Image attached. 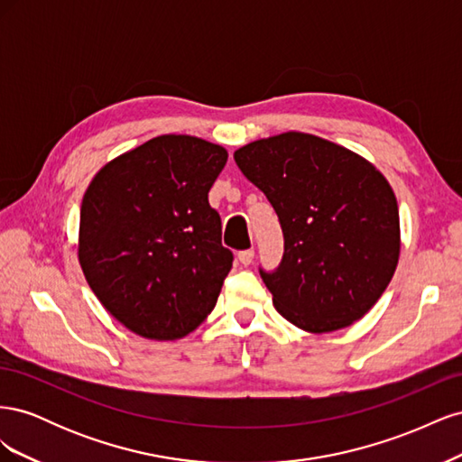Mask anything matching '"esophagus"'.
Returning <instances> with one entry per match:
<instances>
[{
	"label": "esophagus",
	"mask_w": 462,
	"mask_h": 462,
	"mask_svg": "<svg viewBox=\"0 0 462 462\" xmlns=\"http://www.w3.org/2000/svg\"><path fill=\"white\" fill-rule=\"evenodd\" d=\"M239 262L243 263V265H248V263H253V260H254V250L253 248H246V250H241L239 253Z\"/></svg>",
	"instance_id": "1"
}]
</instances>
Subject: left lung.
I'll return each mask as SVG.
<instances>
[{"label": "left lung", "mask_w": 462, "mask_h": 462, "mask_svg": "<svg viewBox=\"0 0 462 462\" xmlns=\"http://www.w3.org/2000/svg\"><path fill=\"white\" fill-rule=\"evenodd\" d=\"M235 162L282 223V263L260 268L277 312L310 333L355 324L399 262V206L387 179L358 153L306 133L250 143Z\"/></svg>", "instance_id": "8db88e82"}]
</instances>
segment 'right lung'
I'll list each match as a JSON object with an SVG mask.
<instances>
[{
    "label": "right lung",
    "instance_id": "obj_1",
    "mask_svg": "<svg viewBox=\"0 0 462 462\" xmlns=\"http://www.w3.org/2000/svg\"><path fill=\"white\" fill-rule=\"evenodd\" d=\"M227 150L163 134L106 163L80 206L79 262L94 295L146 339L197 329L217 302L233 253L208 192Z\"/></svg>",
    "mask_w": 462,
    "mask_h": 462
}]
</instances>
